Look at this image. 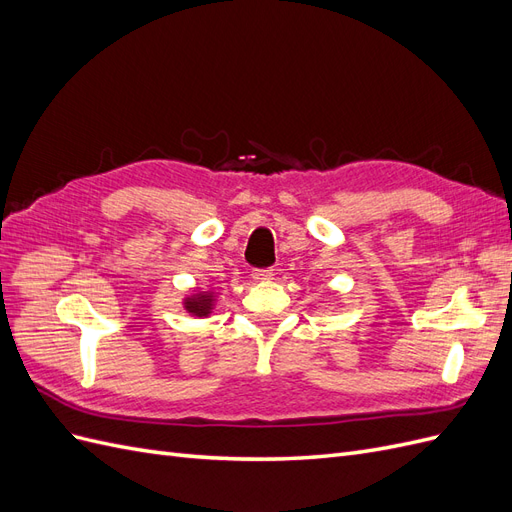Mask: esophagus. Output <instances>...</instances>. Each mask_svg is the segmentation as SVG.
I'll return each mask as SVG.
<instances>
[{
    "mask_svg": "<svg viewBox=\"0 0 512 512\" xmlns=\"http://www.w3.org/2000/svg\"><path fill=\"white\" fill-rule=\"evenodd\" d=\"M271 277H273V269H256V271L252 273V280H254L256 284L267 282V280H271Z\"/></svg>",
    "mask_w": 512,
    "mask_h": 512,
    "instance_id": "1",
    "label": "esophagus"
}]
</instances>
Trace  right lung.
<instances>
[{
	"instance_id": "obj_1",
	"label": "right lung",
	"mask_w": 512,
	"mask_h": 512,
	"mask_svg": "<svg viewBox=\"0 0 512 512\" xmlns=\"http://www.w3.org/2000/svg\"><path fill=\"white\" fill-rule=\"evenodd\" d=\"M185 309L194 316H209L213 309V292H196L185 299Z\"/></svg>"
}]
</instances>
